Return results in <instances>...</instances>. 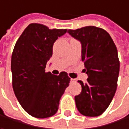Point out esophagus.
Masks as SVG:
<instances>
[{
    "label": "esophagus",
    "instance_id": "1",
    "mask_svg": "<svg viewBox=\"0 0 129 129\" xmlns=\"http://www.w3.org/2000/svg\"><path fill=\"white\" fill-rule=\"evenodd\" d=\"M76 82H77V80H76V79H73V78L71 79V83H76Z\"/></svg>",
    "mask_w": 129,
    "mask_h": 129
}]
</instances>
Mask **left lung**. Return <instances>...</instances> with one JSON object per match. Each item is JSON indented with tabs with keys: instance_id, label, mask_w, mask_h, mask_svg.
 I'll return each mask as SVG.
<instances>
[{
	"instance_id": "1",
	"label": "left lung",
	"mask_w": 129,
	"mask_h": 129,
	"mask_svg": "<svg viewBox=\"0 0 129 129\" xmlns=\"http://www.w3.org/2000/svg\"><path fill=\"white\" fill-rule=\"evenodd\" d=\"M82 44V61L88 75L80 95L75 96L79 112L86 116L101 115L110 105L117 87L119 61L116 46L104 29L86 26L68 31Z\"/></svg>"
}]
</instances>
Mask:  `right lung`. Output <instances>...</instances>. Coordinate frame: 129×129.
I'll list each match as a JSON object with an SVG mask.
<instances>
[{
	"label": "right lung",
	"instance_id": "1",
	"mask_svg": "<svg viewBox=\"0 0 129 129\" xmlns=\"http://www.w3.org/2000/svg\"><path fill=\"white\" fill-rule=\"evenodd\" d=\"M67 29H49L30 24L14 46L11 58L13 89L23 109L36 118H47L58 111L59 101L71 78L64 71L59 75L46 72L52 55L55 41Z\"/></svg>",
	"mask_w": 129,
	"mask_h": 129
}]
</instances>
